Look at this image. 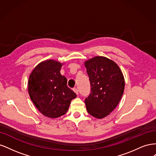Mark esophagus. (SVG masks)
I'll list each match as a JSON object with an SVG mask.
<instances>
[{"label":"esophagus","instance_id":"1","mask_svg":"<svg viewBox=\"0 0 156 156\" xmlns=\"http://www.w3.org/2000/svg\"><path fill=\"white\" fill-rule=\"evenodd\" d=\"M73 90L74 92H75V94H77V95H78V94H79V90H78V89H77V88H74Z\"/></svg>","mask_w":156,"mask_h":156}]
</instances>
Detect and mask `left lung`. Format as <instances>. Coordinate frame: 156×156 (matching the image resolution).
<instances>
[{
	"label": "left lung",
	"instance_id": "obj_1",
	"mask_svg": "<svg viewBox=\"0 0 156 156\" xmlns=\"http://www.w3.org/2000/svg\"><path fill=\"white\" fill-rule=\"evenodd\" d=\"M90 83V94L85 98L88 112L97 119L109 115L124 93V78L115 62L96 56L84 63Z\"/></svg>",
	"mask_w": 156,
	"mask_h": 156
}]
</instances>
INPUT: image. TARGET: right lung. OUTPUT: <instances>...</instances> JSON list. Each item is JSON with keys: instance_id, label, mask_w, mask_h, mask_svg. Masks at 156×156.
Masks as SVG:
<instances>
[{"instance_id": "obj_1", "label": "right lung", "mask_w": 156, "mask_h": 156, "mask_svg": "<svg viewBox=\"0 0 156 156\" xmlns=\"http://www.w3.org/2000/svg\"><path fill=\"white\" fill-rule=\"evenodd\" d=\"M62 64L49 60L39 64L30 75L28 89L32 102L44 116L52 119L67 112L77 95L67 86V79L60 74Z\"/></svg>"}]
</instances>
